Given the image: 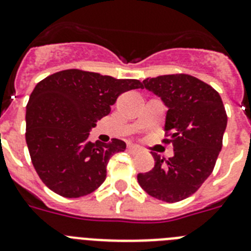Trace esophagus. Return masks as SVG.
<instances>
[{
  "instance_id": "34e87169",
  "label": "esophagus",
  "mask_w": 251,
  "mask_h": 251,
  "mask_svg": "<svg viewBox=\"0 0 251 251\" xmlns=\"http://www.w3.org/2000/svg\"><path fill=\"white\" fill-rule=\"evenodd\" d=\"M128 151H129L130 153H133V154H136V153H139V148L137 147V146H133V145H129L128 146Z\"/></svg>"
}]
</instances>
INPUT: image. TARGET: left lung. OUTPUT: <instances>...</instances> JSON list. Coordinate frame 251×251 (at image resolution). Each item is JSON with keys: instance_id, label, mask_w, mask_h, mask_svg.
<instances>
[{"instance_id": "obj_1", "label": "left lung", "mask_w": 251, "mask_h": 251, "mask_svg": "<svg viewBox=\"0 0 251 251\" xmlns=\"http://www.w3.org/2000/svg\"><path fill=\"white\" fill-rule=\"evenodd\" d=\"M142 88L167 106L165 132L170 139L165 142H172L175 154L163 161L152 152L154 167L137 179L150 196L177 202L195 194L211 175L227 124L225 106L212 86L187 74L147 77Z\"/></svg>"}]
</instances>
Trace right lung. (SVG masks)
Instances as JSON below:
<instances>
[{
  "label": "right lung",
  "mask_w": 251,
  "mask_h": 251,
  "mask_svg": "<svg viewBox=\"0 0 251 251\" xmlns=\"http://www.w3.org/2000/svg\"><path fill=\"white\" fill-rule=\"evenodd\" d=\"M136 79H114L69 69L37 83L26 105V143L37 175L51 191L74 199L92 194L106 177L109 158L126 143L89 141L97 122Z\"/></svg>",
  "instance_id": "right-lung-1"
}]
</instances>
